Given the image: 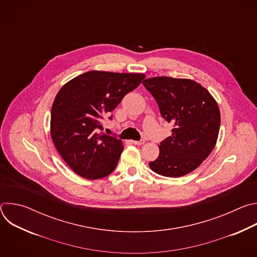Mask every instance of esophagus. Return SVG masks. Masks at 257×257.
I'll return each instance as SVG.
<instances>
[{
	"label": "esophagus",
	"instance_id": "obj_1",
	"mask_svg": "<svg viewBox=\"0 0 257 257\" xmlns=\"http://www.w3.org/2000/svg\"><path fill=\"white\" fill-rule=\"evenodd\" d=\"M133 144H135V145H142V144H144V140H140V141H134V140H132L131 141Z\"/></svg>",
	"mask_w": 257,
	"mask_h": 257
}]
</instances>
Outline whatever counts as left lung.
<instances>
[{"label":"left lung","instance_id":"8db88e82","mask_svg":"<svg viewBox=\"0 0 257 257\" xmlns=\"http://www.w3.org/2000/svg\"><path fill=\"white\" fill-rule=\"evenodd\" d=\"M142 83L156 98L162 117L174 125L150 168L170 178L191 173L215 146L221 124L216 100L200 83L187 78L159 76Z\"/></svg>","mask_w":257,"mask_h":257}]
</instances>
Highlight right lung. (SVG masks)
Returning a JSON list of instances; mask_svg holds the SVG:
<instances>
[{
	"mask_svg": "<svg viewBox=\"0 0 257 257\" xmlns=\"http://www.w3.org/2000/svg\"><path fill=\"white\" fill-rule=\"evenodd\" d=\"M145 78L140 73L93 70L71 79L57 93L51 136L64 162L88 180L111 174L124 150L120 139L98 133L101 119Z\"/></svg>",
	"mask_w": 257,
	"mask_h": 257,
	"instance_id": "add662e5",
	"label": "right lung"
}]
</instances>
